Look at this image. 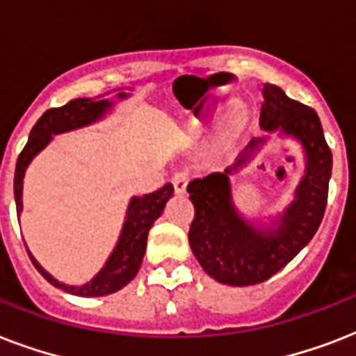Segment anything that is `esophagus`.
<instances>
[{"label":"esophagus","mask_w":356,"mask_h":356,"mask_svg":"<svg viewBox=\"0 0 356 356\" xmlns=\"http://www.w3.org/2000/svg\"><path fill=\"white\" fill-rule=\"evenodd\" d=\"M173 188L177 194H184L186 192V186H188V173L186 172H177L172 177Z\"/></svg>","instance_id":"esophagus-1"}]
</instances>
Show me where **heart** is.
<instances>
[{
  "mask_svg": "<svg viewBox=\"0 0 356 356\" xmlns=\"http://www.w3.org/2000/svg\"><path fill=\"white\" fill-rule=\"evenodd\" d=\"M242 127H243L242 118H234L233 122L229 123V125H225V127L220 129V133H218V136H216V140H214L212 147H214V149H220V147H223V145H227L229 142L236 140L238 136H240V133H242Z\"/></svg>",
  "mask_w": 356,
  "mask_h": 356,
  "instance_id": "obj_1",
  "label": "heart"
}]
</instances>
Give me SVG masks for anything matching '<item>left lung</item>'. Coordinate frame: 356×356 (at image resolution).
Wrapping results in <instances>:
<instances>
[{"mask_svg": "<svg viewBox=\"0 0 356 356\" xmlns=\"http://www.w3.org/2000/svg\"><path fill=\"white\" fill-rule=\"evenodd\" d=\"M260 129L292 139L304 155V175L293 201L264 220L245 217L234 203L232 177L243 171L269 141L249 140L233 166L188 184L195 207L188 242L201 268L218 282L249 286L268 281L312 240L325 212L332 153L316 111L293 102L275 85L262 88Z\"/></svg>", "mask_w": 356, "mask_h": 356, "instance_id": "1", "label": "left lung"}]
</instances>
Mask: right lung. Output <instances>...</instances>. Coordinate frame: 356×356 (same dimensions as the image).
I'll list each match as a JSON object with an SVG mask.
<instances>
[{
    "instance_id": "1",
    "label": "right lung",
    "mask_w": 356,
    "mask_h": 356,
    "mask_svg": "<svg viewBox=\"0 0 356 356\" xmlns=\"http://www.w3.org/2000/svg\"><path fill=\"white\" fill-rule=\"evenodd\" d=\"M133 88H114L111 92H105L96 97H77L66 103L64 107L49 108L42 114L40 120L31 129L29 140L25 144L24 151L19 153L18 162H16V172H14V201H16V212L18 218L24 211V177L27 168L33 162L40 151H44L57 134L77 131V129L90 127L92 123H97L105 120L113 113L120 102H125L131 97ZM173 195V186L170 183L156 190L153 194L133 195L129 200L125 218H123L122 231L116 240V245L111 251V254L102 266V270L92 277L85 284H66L53 277L47 270H44L40 262L33 257L29 249L31 260L40 275L53 286L60 288L63 292H68L72 296L79 298H99V296H108L127 286L133 281L140 270V264L144 260L145 245H147V234L153 227L155 220L162 216L164 207Z\"/></svg>"
}]
</instances>
